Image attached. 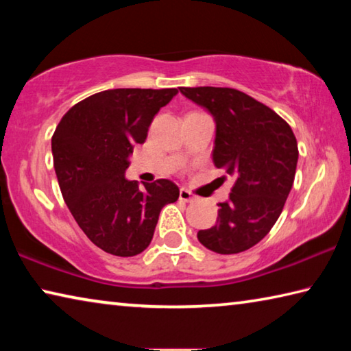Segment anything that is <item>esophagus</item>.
<instances>
[{
	"label": "esophagus",
	"mask_w": 351,
	"mask_h": 351,
	"mask_svg": "<svg viewBox=\"0 0 351 351\" xmlns=\"http://www.w3.org/2000/svg\"><path fill=\"white\" fill-rule=\"evenodd\" d=\"M180 199H181V201H186V203H190V201L195 199V197H193V193L189 192V190L181 189V190H180Z\"/></svg>",
	"instance_id": "34e87169"
}]
</instances>
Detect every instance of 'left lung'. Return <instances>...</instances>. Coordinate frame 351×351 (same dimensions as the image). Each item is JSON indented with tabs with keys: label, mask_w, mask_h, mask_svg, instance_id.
Here are the masks:
<instances>
[{
	"label": "left lung",
	"mask_w": 351,
	"mask_h": 351,
	"mask_svg": "<svg viewBox=\"0 0 351 351\" xmlns=\"http://www.w3.org/2000/svg\"><path fill=\"white\" fill-rule=\"evenodd\" d=\"M180 91L210 111L217 123L213 164L235 178L229 199L218 204L217 224L199 230L198 240L217 254L247 251L283 210L299 158L295 136L276 111L234 88Z\"/></svg>",
	"instance_id": "8db88e82"
}]
</instances>
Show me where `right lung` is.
I'll use <instances>...</instances> for the list:
<instances>
[{"mask_svg":"<svg viewBox=\"0 0 351 351\" xmlns=\"http://www.w3.org/2000/svg\"><path fill=\"white\" fill-rule=\"evenodd\" d=\"M176 88H117L69 108L52 134L54 169L64 203L94 245L117 257L145 251L159 212L180 197L169 180L127 181L128 156L144 144L156 112Z\"/></svg>","mask_w":351,"mask_h":351,"instance_id":"obj_1","label":"right lung"}]
</instances>
